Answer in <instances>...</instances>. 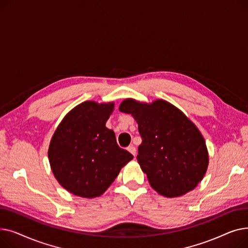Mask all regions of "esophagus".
<instances>
[{
    "mask_svg": "<svg viewBox=\"0 0 248 248\" xmlns=\"http://www.w3.org/2000/svg\"><path fill=\"white\" fill-rule=\"evenodd\" d=\"M127 151L129 152V153H131L133 155H134V157H136V155H137V150H136V148H135V146H129L128 148H127Z\"/></svg>",
    "mask_w": 248,
    "mask_h": 248,
    "instance_id": "obj_1",
    "label": "esophagus"
}]
</instances>
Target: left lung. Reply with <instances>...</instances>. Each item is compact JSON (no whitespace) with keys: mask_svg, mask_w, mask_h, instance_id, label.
Here are the masks:
<instances>
[{"mask_svg":"<svg viewBox=\"0 0 248 248\" xmlns=\"http://www.w3.org/2000/svg\"><path fill=\"white\" fill-rule=\"evenodd\" d=\"M120 110L138 123L142 141L137 159L154 190L174 198L198 185L209 157L203 136L183 112L163 99L145 103L133 98L124 99Z\"/></svg>","mask_w":248,"mask_h":248,"instance_id":"left-lung-1","label":"left lung"}]
</instances>
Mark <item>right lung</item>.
Wrapping results in <instances>:
<instances>
[{
    "label": "right lung",
    "mask_w": 248,
    "mask_h": 248,
    "mask_svg": "<svg viewBox=\"0 0 248 248\" xmlns=\"http://www.w3.org/2000/svg\"><path fill=\"white\" fill-rule=\"evenodd\" d=\"M114 103L84 101L71 109L51 139L48 158L59 184L76 196L99 197L134 155L106 126Z\"/></svg>",
    "instance_id": "add662e5"
}]
</instances>
